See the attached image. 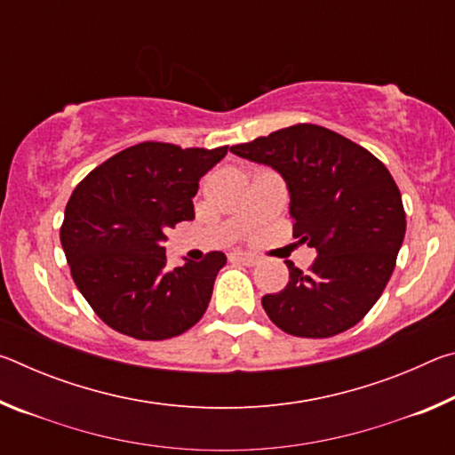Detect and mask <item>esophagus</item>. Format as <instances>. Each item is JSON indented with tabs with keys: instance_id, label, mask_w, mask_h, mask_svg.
I'll use <instances>...</instances> for the list:
<instances>
[{
	"instance_id": "34e87169",
	"label": "esophagus",
	"mask_w": 455,
	"mask_h": 455,
	"mask_svg": "<svg viewBox=\"0 0 455 455\" xmlns=\"http://www.w3.org/2000/svg\"><path fill=\"white\" fill-rule=\"evenodd\" d=\"M230 260H236V263H243L246 267H255L259 263V257L252 255V252H233Z\"/></svg>"
}]
</instances>
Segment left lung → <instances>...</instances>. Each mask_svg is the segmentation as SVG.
<instances>
[{"instance_id":"obj_1","label":"left lung","mask_w":455,"mask_h":455,"mask_svg":"<svg viewBox=\"0 0 455 455\" xmlns=\"http://www.w3.org/2000/svg\"><path fill=\"white\" fill-rule=\"evenodd\" d=\"M230 152L283 176L292 233L317 251L307 273L287 260V287L263 297L268 319L309 339L357 325L381 297L405 236L394 176L363 146L315 124L276 130Z\"/></svg>"}]
</instances>
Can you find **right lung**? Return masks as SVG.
Returning a JSON list of instances; mask_svg holds the SVG:
<instances>
[{"mask_svg":"<svg viewBox=\"0 0 455 455\" xmlns=\"http://www.w3.org/2000/svg\"><path fill=\"white\" fill-rule=\"evenodd\" d=\"M142 142L94 168L68 200L60 230L72 279L108 327L163 341L203 317L227 257L166 267V230L195 219L198 180L227 156Z\"/></svg>","mask_w":455,"mask_h":455,"instance_id":"right-lung-1","label":"right lung"}]
</instances>
